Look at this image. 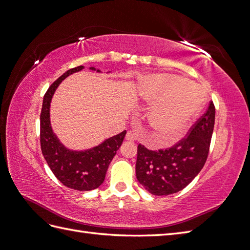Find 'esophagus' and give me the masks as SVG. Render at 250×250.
<instances>
[{"label":"esophagus","mask_w":250,"mask_h":250,"mask_svg":"<svg viewBox=\"0 0 250 250\" xmlns=\"http://www.w3.org/2000/svg\"><path fill=\"white\" fill-rule=\"evenodd\" d=\"M125 140L133 142V141L137 140V135H135V133H133L132 131H128L125 135Z\"/></svg>","instance_id":"esophagus-1"}]
</instances>
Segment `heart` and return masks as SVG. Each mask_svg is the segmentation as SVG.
<instances>
[{
  "label": "heart",
  "instance_id": "heart-1",
  "mask_svg": "<svg viewBox=\"0 0 250 250\" xmlns=\"http://www.w3.org/2000/svg\"><path fill=\"white\" fill-rule=\"evenodd\" d=\"M135 96L141 103L152 104L147 113V122L161 144L175 141L197 117L206 100L201 87L170 73L143 77Z\"/></svg>",
  "mask_w": 250,
  "mask_h": 250
}]
</instances>
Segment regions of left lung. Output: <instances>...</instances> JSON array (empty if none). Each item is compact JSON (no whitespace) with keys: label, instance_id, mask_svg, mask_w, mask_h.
I'll list each match as a JSON object with an SVG mask.
<instances>
[{"label":"left lung","instance_id":"left-lung-1","mask_svg":"<svg viewBox=\"0 0 250 250\" xmlns=\"http://www.w3.org/2000/svg\"><path fill=\"white\" fill-rule=\"evenodd\" d=\"M214 125L215 106L210 102L188 137L175 146L152 151L139 145L135 165L139 183L155 196H167L185 188L207 162Z\"/></svg>","mask_w":250,"mask_h":250}]
</instances>
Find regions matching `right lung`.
<instances>
[{
	"mask_svg": "<svg viewBox=\"0 0 250 250\" xmlns=\"http://www.w3.org/2000/svg\"><path fill=\"white\" fill-rule=\"evenodd\" d=\"M83 69L84 66L80 65L66 71L53 83L44 95L41 113V146L44 160L60 183L77 191H90L103 184L108 166L122 145L126 130L104 140L99 145L84 150H73L65 147L53 131L50 106L55 90L66 77ZM89 70L101 73L94 66L89 67Z\"/></svg>",
	"mask_w": 250,
	"mask_h": 250,
	"instance_id": "right-lung-1",
	"label": "right lung"
}]
</instances>
